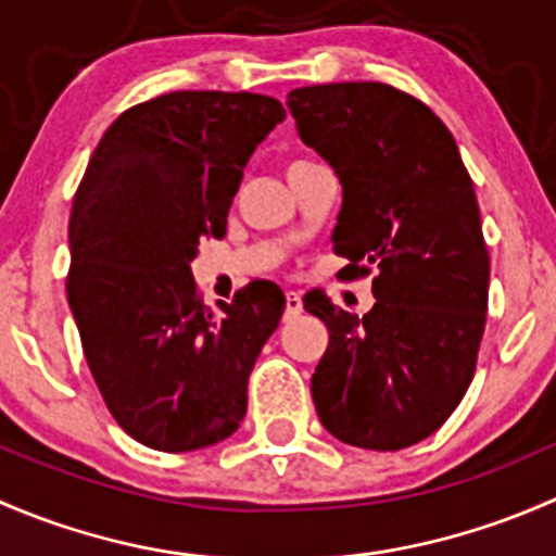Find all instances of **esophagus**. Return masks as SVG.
Wrapping results in <instances>:
<instances>
[{"instance_id": "obj_1", "label": "esophagus", "mask_w": 556, "mask_h": 556, "mask_svg": "<svg viewBox=\"0 0 556 556\" xmlns=\"http://www.w3.org/2000/svg\"><path fill=\"white\" fill-rule=\"evenodd\" d=\"M301 309H304V301H301V295L299 293H288V299H285V319L299 317Z\"/></svg>"}]
</instances>
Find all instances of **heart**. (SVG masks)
Instances as JSON below:
<instances>
[{
    "instance_id": "obj_1",
    "label": "heart",
    "mask_w": 556,
    "mask_h": 556,
    "mask_svg": "<svg viewBox=\"0 0 556 556\" xmlns=\"http://www.w3.org/2000/svg\"><path fill=\"white\" fill-rule=\"evenodd\" d=\"M301 164H309V161H293V164H290V166H301Z\"/></svg>"
}]
</instances>
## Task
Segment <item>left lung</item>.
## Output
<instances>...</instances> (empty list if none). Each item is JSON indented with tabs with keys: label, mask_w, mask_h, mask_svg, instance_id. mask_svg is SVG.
Wrapping results in <instances>:
<instances>
[{
	"label": "left lung",
	"mask_w": 556,
	"mask_h": 556,
	"mask_svg": "<svg viewBox=\"0 0 556 556\" xmlns=\"http://www.w3.org/2000/svg\"><path fill=\"white\" fill-rule=\"evenodd\" d=\"M288 106L344 188L333 228L344 279L377 271L363 317L304 299L330 333L314 408L344 444L406 450L450 419L476 371L490 252L473 179L441 117L384 83L295 88Z\"/></svg>",
	"instance_id": "left-lung-1"
}]
</instances>
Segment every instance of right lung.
<instances>
[{
    "label": "right lung",
    "instance_id": "add662e5",
    "mask_svg": "<svg viewBox=\"0 0 556 556\" xmlns=\"http://www.w3.org/2000/svg\"><path fill=\"white\" fill-rule=\"evenodd\" d=\"M282 121L263 93H164L117 115L83 174L66 299L106 408L150 450H204L244 419L285 295L252 282L210 309L190 261L226 233L247 161Z\"/></svg>",
    "mask_w": 556,
    "mask_h": 556
}]
</instances>
